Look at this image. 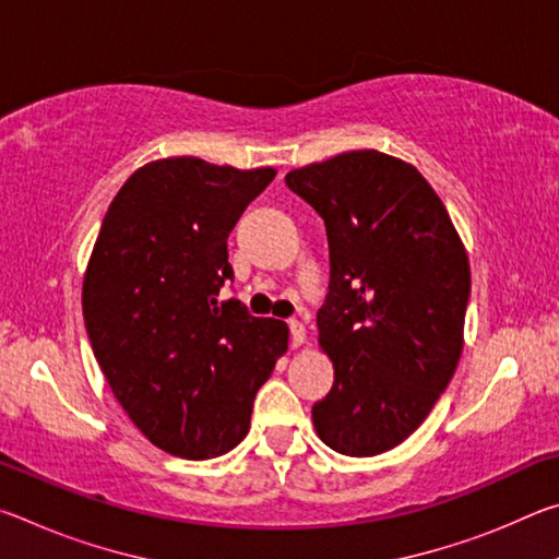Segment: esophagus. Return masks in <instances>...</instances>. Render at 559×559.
<instances>
[{
    "label": "esophagus",
    "instance_id": "esophagus-1",
    "mask_svg": "<svg viewBox=\"0 0 559 559\" xmlns=\"http://www.w3.org/2000/svg\"><path fill=\"white\" fill-rule=\"evenodd\" d=\"M306 345V325L298 320H290V347Z\"/></svg>",
    "mask_w": 559,
    "mask_h": 559
}]
</instances>
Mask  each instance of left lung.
<instances>
[{
    "label": "left lung",
    "instance_id": "1",
    "mask_svg": "<svg viewBox=\"0 0 559 559\" xmlns=\"http://www.w3.org/2000/svg\"><path fill=\"white\" fill-rule=\"evenodd\" d=\"M323 216L330 293L318 345L335 384L313 406L330 449L365 459L414 433L456 372L468 253L447 206L400 157L349 150L286 175Z\"/></svg>",
    "mask_w": 559,
    "mask_h": 559
}]
</instances>
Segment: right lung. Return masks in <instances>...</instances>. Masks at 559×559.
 <instances>
[{
	"instance_id": "obj_1",
	"label": "right lung",
	"mask_w": 559,
	"mask_h": 559,
	"mask_svg": "<svg viewBox=\"0 0 559 559\" xmlns=\"http://www.w3.org/2000/svg\"><path fill=\"white\" fill-rule=\"evenodd\" d=\"M276 169L153 159L110 202L83 273V318L110 392L145 437L204 461L249 433L288 325L219 302L226 239Z\"/></svg>"
}]
</instances>
